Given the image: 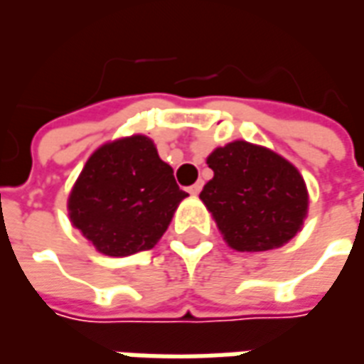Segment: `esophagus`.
<instances>
[{"mask_svg": "<svg viewBox=\"0 0 364 364\" xmlns=\"http://www.w3.org/2000/svg\"><path fill=\"white\" fill-rule=\"evenodd\" d=\"M200 189H203V183H195V185H191L189 187V193L193 197H197L198 193H200Z\"/></svg>", "mask_w": 364, "mask_h": 364, "instance_id": "34e87169", "label": "esophagus"}]
</instances>
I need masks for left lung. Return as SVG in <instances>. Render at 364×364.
Segmentation results:
<instances>
[{"instance_id":"1","label":"left lung","mask_w":364,"mask_h":364,"mask_svg":"<svg viewBox=\"0 0 364 364\" xmlns=\"http://www.w3.org/2000/svg\"><path fill=\"white\" fill-rule=\"evenodd\" d=\"M206 164L214 177L200 200L232 250H277L302 230L308 189L289 159L265 146L234 140L216 148Z\"/></svg>"}]
</instances>
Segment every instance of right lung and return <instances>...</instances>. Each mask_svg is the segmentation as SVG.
<instances>
[{
    "label": "right lung",
    "mask_w": 364,
    "mask_h": 364,
    "mask_svg": "<svg viewBox=\"0 0 364 364\" xmlns=\"http://www.w3.org/2000/svg\"><path fill=\"white\" fill-rule=\"evenodd\" d=\"M185 197L154 140L132 134L91 154L70 191L68 214L97 252L127 257L158 244Z\"/></svg>",
    "instance_id": "add662e5"
}]
</instances>
